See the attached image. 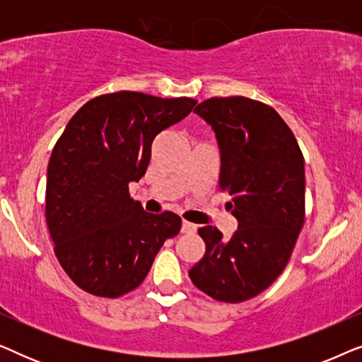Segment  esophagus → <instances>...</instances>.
I'll return each mask as SVG.
<instances>
[{
	"label": "esophagus",
	"mask_w": 362,
	"mask_h": 362,
	"mask_svg": "<svg viewBox=\"0 0 362 362\" xmlns=\"http://www.w3.org/2000/svg\"><path fill=\"white\" fill-rule=\"evenodd\" d=\"M197 230L196 224H192V222H187V221H182L181 222V232H185V234H194Z\"/></svg>",
	"instance_id": "34e87169"
}]
</instances>
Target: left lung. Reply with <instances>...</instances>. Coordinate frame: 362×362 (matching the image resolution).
Returning <instances> with one entry per match:
<instances>
[{"label":"left lung","instance_id":"8db88e82","mask_svg":"<svg viewBox=\"0 0 362 362\" xmlns=\"http://www.w3.org/2000/svg\"><path fill=\"white\" fill-rule=\"evenodd\" d=\"M214 132L219 186L237 219L229 240L199 227L206 254L189 279L211 298L239 303L284 272L305 222V161L288 125L274 108L247 97H214L194 108Z\"/></svg>","mask_w":362,"mask_h":362}]
</instances>
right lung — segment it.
<instances>
[{
  "label": "right lung",
  "instance_id": "1",
  "mask_svg": "<svg viewBox=\"0 0 362 362\" xmlns=\"http://www.w3.org/2000/svg\"><path fill=\"white\" fill-rule=\"evenodd\" d=\"M196 103L123 90L92 98L69 120L47 165L46 221L59 264L82 290L105 298L135 290L180 232V216L145 212L128 185L146 173L156 135Z\"/></svg>",
  "mask_w": 362,
  "mask_h": 362
}]
</instances>
